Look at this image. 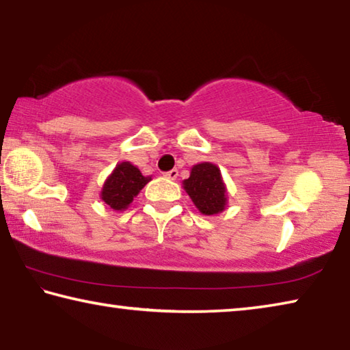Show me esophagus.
<instances>
[{"label": "esophagus", "mask_w": 350, "mask_h": 350, "mask_svg": "<svg viewBox=\"0 0 350 350\" xmlns=\"http://www.w3.org/2000/svg\"><path fill=\"white\" fill-rule=\"evenodd\" d=\"M177 176H179V170H176V168L170 170V171H167V173H165V177H168V179H171V180H174Z\"/></svg>", "instance_id": "34e87169"}]
</instances>
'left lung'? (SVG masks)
<instances>
[{
  "instance_id": "obj_1",
  "label": "left lung",
  "mask_w": 350,
  "mask_h": 350,
  "mask_svg": "<svg viewBox=\"0 0 350 350\" xmlns=\"http://www.w3.org/2000/svg\"><path fill=\"white\" fill-rule=\"evenodd\" d=\"M183 188L204 215H217L225 208V185L216 165L208 162L194 165L191 174L183 180Z\"/></svg>"
}]
</instances>
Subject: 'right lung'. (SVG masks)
<instances>
[{
    "mask_svg": "<svg viewBox=\"0 0 350 350\" xmlns=\"http://www.w3.org/2000/svg\"><path fill=\"white\" fill-rule=\"evenodd\" d=\"M150 180L151 177L142 176L139 168H135L134 165L122 162L105 182L102 199L112 210H125Z\"/></svg>",
    "mask_w": 350,
    "mask_h": 350,
    "instance_id": "add662e5",
    "label": "right lung"
}]
</instances>
